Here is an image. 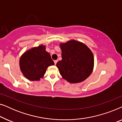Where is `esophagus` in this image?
I'll return each instance as SVG.
<instances>
[{"label":"esophagus","mask_w":122,"mask_h":122,"mask_svg":"<svg viewBox=\"0 0 122 122\" xmlns=\"http://www.w3.org/2000/svg\"><path fill=\"white\" fill-rule=\"evenodd\" d=\"M54 64H56V63L58 62V60H55V61H54Z\"/></svg>","instance_id":"1"}]
</instances>
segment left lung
<instances>
[{"label": "left lung", "mask_w": 122, "mask_h": 122, "mask_svg": "<svg viewBox=\"0 0 122 122\" xmlns=\"http://www.w3.org/2000/svg\"><path fill=\"white\" fill-rule=\"evenodd\" d=\"M62 59L56 63L63 79L71 83L84 81L92 72L94 57L83 43L72 40L60 45Z\"/></svg>", "instance_id": "8db88e82"}]
</instances>
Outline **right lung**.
Returning a JSON list of instances; mask_svg holds the SVG:
<instances>
[{"label": "right lung", "instance_id": "1", "mask_svg": "<svg viewBox=\"0 0 122 122\" xmlns=\"http://www.w3.org/2000/svg\"><path fill=\"white\" fill-rule=\"evenodd\" d=\"M21 72L30 81H39L43 78L49 66L54 64L46 46L41 45L26 51L19 61Z\"/></svg>", "mask_w": 122, "mask_h": 122}]
</instances>
